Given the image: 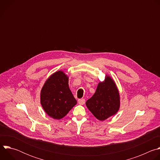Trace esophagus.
Listing matches in <instances>:
<instances>
[{"mask_svg": "<svg viewBox=\"0 0 160 160\" xmlns=\"http://www.w3.org/2000/svg\"><path fill=\"white\" fill-rule=\"evenodd\" d=\"M85 99H79L78 100V104H80V105H83L84 104H85Z\"/></svg>", "mask_w": 160, "mask_h": 160, "instance_id": "obj_1", "label": "esophagus"}]
</instances>
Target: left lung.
I'll return each instance as SVG.
<instances>
[{
  "instance_id": "obj_1",
  "label": "left lung",
  "mask_w": 160,
  "mask_h": 160,
  "mask_svg": "<svg viewBox=\"0 0 160 160\" xmlns=\"http://www.w3.org/2000/svg\"><path fill=\"white\" fill-rule=\"evenodd\" d=\"M120 103L116 84L111 77L106 76L105 81L98 84L93 96L87 101L86 106L97 119L103 121L117 112Z\"/></svg>"
}]
</instances>
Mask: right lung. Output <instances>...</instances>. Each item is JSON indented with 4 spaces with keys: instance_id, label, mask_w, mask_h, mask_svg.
<instances>
[{
    "instance_id": "1",
    "label": "right lung",
    "mask_w": 160,
    "mask_h": 160,
    "mask_svg": "<svg viewBox=\"0 0 160 160\" xmlns=\"http://www.w3.org/2000/svg\"><path fill=\"white\" fill-rule=\"evenodd\" d=\"M44 111L54 119L59 120L77 103L68 85V78L62 71L52 74L44 83L40 93Z\"/></svg>"
}]
</instances>
